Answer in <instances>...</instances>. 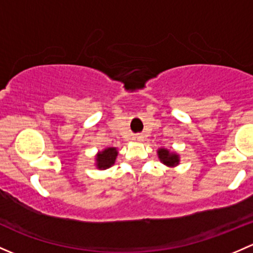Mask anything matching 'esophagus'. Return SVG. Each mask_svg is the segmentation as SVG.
Segmentation results:
<instances>
[{"label": "esophagus", "instance_id": "obj_1", "mask_svg": "<svg viewBox=\"0 0 253 253\" xmlns=\"http://www.w3.org/2000/svg\"><path fill=\"white\" fill-rule=\"evenodd\" d=\"M138 138H140V137H138Z\"/></svg>", "mask_w": 253, "mask_h": 253}]
</instances>
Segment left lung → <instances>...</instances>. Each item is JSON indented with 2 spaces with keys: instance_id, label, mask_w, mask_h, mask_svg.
<instances>
[{
  "instance_id": "8db88e82",
  "label": "left lung",
  "mask_w": 253,
  "mask_h": 253,
  "mask_svg": "<svg viewBox=\"0 0 253 253\" xmlns=\"http://www.w3.org/2000/svg\"><path fill=\"white\" fill-rule=\"evenodd\" d=\"M158 154L160 160L164 162L165 165H167V166H174V165H178L179 159H178V155H175V154H171L169 150H166V149H160V150L158 151Z\"/></svg>"
}]
</instances>
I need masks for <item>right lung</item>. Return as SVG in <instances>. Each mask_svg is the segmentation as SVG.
Here are the masks:
<instances>
[{"instance_id": "add662e5", "label": "right lung", "mask_w": 253, "mask_h": 253, "mask_svg": "<svg viewBox=\"0 0 253 253\" xmlns=\"http://www.w3.org/2000/svg\"><path fill=\"white\" fill-rule=\"evenodd\" d=\"M116 156H118V150L115 148H108L104 151L99 153L97 155V166L98 169H109L111 165L115 162Z\"/></svg>"}]
</instances>
